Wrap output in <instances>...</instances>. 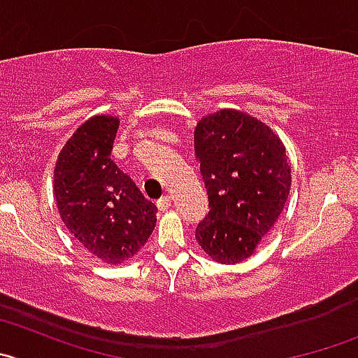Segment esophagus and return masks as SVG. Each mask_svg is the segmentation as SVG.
Here are the masks:
<instances>
[{"instance_id": "esophagus-1", "label": "esophagus", "mask_w": 358, "mask_h": 358, "mask_svg": "<svg viewBox=\"0 0 358 358\" xmlns=\"http://www.w3.org/2000/svg\"><path fill=\"white\" fill-rule=\"evenodd\" d=\"M156 206H158L159 213H165V210H169V207L172 206V199H170L169 195L162 196V199L158 200V203H156Z\"/></svg>"}]
</instances>
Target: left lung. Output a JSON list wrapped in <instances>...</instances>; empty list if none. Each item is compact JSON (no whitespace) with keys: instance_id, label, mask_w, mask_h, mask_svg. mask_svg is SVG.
Returning a JSON list of instances; mask_svg holds the SVG:
<instances>
[{"instance_id":"8db88e82","label":"left lung","mask_w":358,"mask_h":358,"mask_svg":"<svg viewBox=\"0 0 358 358\" xmlns=\"http://www.w3.org/2000/svg\"><path fill=\"white\" fill-rule=\"evenodd\" d=\"M195 152L210 207L195 239L214 262L239 264L283 213L292 188L290 158L275 131L236 108L196 122Z\"/></svg>"}]
</instances>
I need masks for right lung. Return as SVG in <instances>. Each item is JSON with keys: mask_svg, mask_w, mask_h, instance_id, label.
Wrapping results in <instances>:
<instances>
[{"mask_svg": "<svg viewBox=\"0 0 358 358\" xmlns=\"http://www.w3.org/2000/svg\"><path fill=\"white\" fill-rule=\"evenodd\" d=\"M119 117L96 114L73 131L54 166V199L68 232L98 260L135 257L156 227V206L110 159Z\"/></svg>", "mask_w": 358, "mask_h": 358, "instance_id": "1", "label": "right lung"}]
</instances>
